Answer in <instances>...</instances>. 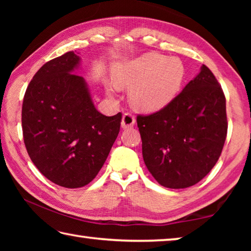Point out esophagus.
Segmentation results:
<instances>
[{
    "label": "esophagus",
    "mask_w": 251,
    "mask_h": 251,
    "mask_svg": "<svg viewBox=\"0 0 251 251\" xmlns=\"http://www.w3.org/2000/svg\"><path fill=\"white\" fill-rule=\"evenodd\" d=\"M121 124H122V127L124 129L130 128V127H133L134 124H135V117L133 116V114H131V113H125L124 115H123Z\"/></svg>",
    "instance_id": "1"
}]
</instances>
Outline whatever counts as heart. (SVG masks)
<instances>
[{
  "mask_svg": "<svg viewBox=\"0 0 251 251\" xmlns=\"http://www.w3.org/2000/svg\"><path fill=\"white\" fill-rule=\"evenodd\" d=\"M185 78L180 59L157 53H146L114 69V82L129 88L128 97L135 108L146 113L167 106L179 93ZM112 94V90H108Z\"/></svg>",
  "mask_w": 251,
  "mask_h": 251,
  "instance_id": "1",
  "label": "heart"
}]
</instances>
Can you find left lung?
Returning <instances> with one entry per match:
<instances>
[{
  "label": "left lung",
  "instance_id": "left-lung-1",
  "mask_svg": "<svg viewBox=\"0 0 251 251\" xmlns=\"http://www.w3.org/2000/svg\"><path fill=\"white\" fill-rule=\"evenodd\" d=\"M143 158L161 186L187 188L215 166L227 136L226 99L206 65L167 106L137 116Z\"/></svg>",
  "mask_w": 251,
  "mask_h": 251
}]
</instances>
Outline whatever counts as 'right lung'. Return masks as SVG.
Masks as SVG:
<instances>
[{
    "label": "right lung",
    "mask_w": 251,
    "mask_h": 251,
    "mask_svg": "<svg viewBox=\"0 0 251 251\" xmlns=\"http://www.w3.org/2000/svg\"><path fill=\"white\" fill-rule=\"evenodd\" d=\"M80 57L67 52L41 67L22 106L24 144L36 168L58 186L79 188L103 167L120 133L122 114L95 108L84 77L74 74Z\"/></svg>",
    "instance_id": "obj_1"
}]
</instances>
